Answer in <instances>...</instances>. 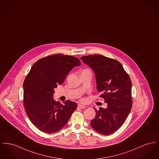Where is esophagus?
Masks as SVG:
<instances>
[{
    "label": "esophagus",
    "instance_id": "obj_1",
    "mask_svg": "<svg viewBox=\"0 0 159 159\" xmlns=\"http://www.w3.org/2000/svg\"><path fill=\"white\" fill-rule=\"evenodd\" d=\"M78 107H79V108H80V109H84V108H86V107L85 106H84V105L79 104H78Z\"/></svg>",
    "mask_w": 159,
    "mask_h": 159
}]
</instances>
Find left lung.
Returning <instances> with one entry per match:
<instances>
[{
    "label": "left lung",
    "mask_w": 159,
    "mask_h": 159,
    "mask_svg": "<svg viewBox=\"0 0 159 159\" xmlns=\"http://www.w3.org/2000/svg\"><path fill=\"white\" fill-rule=\"evenodd\" d=\"M81 59L94 71L100 97L107 107L95 109L96 116L91 125L98 133L109 135L118 130L125 121L132 106L131 81L121 64L101 55L82 56Z\"/></svg>",
    "instance_id": "obj_1"
}]
</instances>
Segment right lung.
Masks as SVG:
<instances>
[{
  "mask_svg": "<svg viewBox=\"0 0 159 159\" xmlns=\"http://www.w3.org/2000/svg\"><path fill=\"white\" fill-rule=\"evenodd\" d=\"M81 65L75 56L56 54L39 59L32 66L23 83V103L29 120L39 130L53 133L66 125L77 103L54 101V88L62 84L68 73Z\"/></svg>",
  "mask_w": 159,
  "mask_h": 159,
  "instance_id": "right-lung-1",
  "label": "right lung"
}]
</instances>
